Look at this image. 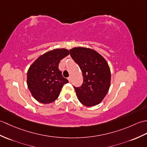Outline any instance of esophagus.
I'll return each mask as SVG.
<instances>
[{"mask_svg": "<svg viewBox=\"0 0 147 147\" xmlns=\"http://www.w3.org/2000/svg\"><path fill=\"white\" fill-rule=\"evenodd\" d=\"M67 80H69V82H71V76H69V78H67Z\"/></svg>", "mask_w": 147, "mask_h": 147, "instance_id": "34e87169", "label": "esophagus"}]
</instances>
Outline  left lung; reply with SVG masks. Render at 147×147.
<instances>
[{"label":"left lung","instance_id":"1","mask_svg":"<svg viewBox=\"0 0 147 147\" xmlns=\"http://www.w3.org/2000/svg\"><path fill=\"white\" fill-rule=\"evenodd\" d=\"M70 55L82 71L83 83L73 86L78 99L86 107L101 103L110 86L111 73L107 61L96 51L84 47H74Z\"/></svg>","mask_w":147,"mask_h":147}]
</instances>
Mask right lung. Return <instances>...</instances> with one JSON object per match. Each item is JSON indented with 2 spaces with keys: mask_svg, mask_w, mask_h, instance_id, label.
I'll list each match as a JSON object with an SVG mask.
<instances>
[{
  "mask_svg": "<svg viewBox=\"0 0 147 147\" xmlns=\"http://www.w3.org/2000/svg\"><path fill=\"white\" fill-rule=\"evenodd\" d=\"M69 54L66 49L50 51L39 56L27 71V83L33 97L41 103L47 104L59 96L64 84L69 81L59 69L61 59Z\"/></svg>",
  "mask_w": 147,
  "mask_h": 147,
  "instance_id": "add662e5",
  "label": "right lung"
}]
</instances>
